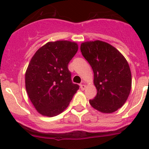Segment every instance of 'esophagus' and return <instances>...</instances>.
Listing matches in <instances>:
<instances>
[{
  "label": "esophagus",
  "mask_w": 149,
  "mask_h": 149,
  "mask_svg": "<svg viewBox=\"0 0 149 149\" xmlns=\"http://www.w3.org/2000/svg\"><path fill=\"white\" fill-rule=\"evenodd\" d=\"M85 88H86V85H85V84H81V89H83V90H84V89H85Z\"/></svg>",
  "instance_id": "34e87169"
}]
</instances>
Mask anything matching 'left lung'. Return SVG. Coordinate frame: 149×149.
Wrapping results in <instances>:
<instances>
[{
    "mask_svg": "<svg viewBox=\"0 0 149 149\" xmlns=\"http://www.w3.org/2000/svg\"><path fill=\"white\" fill-rule=\"evenodd\" d=\"M81 51L93 68L97 95L89 104L104 113L122 107L131 89V73L126 59L113 46L102 41L86 42Z\"/></svg>",
    "mask_w": 149,
    "mask_h": 149,
    "instance_id": "obj_1",
    "label": "left lung"
}]
</instances>
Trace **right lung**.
Returning <instances> with one entry per match:
<instances>
[{"mask_svg": "<svg viewBox=\"0 0 149 149\" xmlns=\"http://www.w3.org/2000/svg\"><path fill=\"white\" fill-rule=\"evenodd\" d=\"M78 45L69 41L46 43L35 53L25 73V86L39 113L55 116L70 103L79 86L72 81L68 64Z\"/></svg>", "mask_w": 149, "mask_h": 149, "instance_id": "add662e5", "label": "right lung"}]
</instances>
